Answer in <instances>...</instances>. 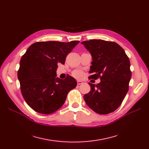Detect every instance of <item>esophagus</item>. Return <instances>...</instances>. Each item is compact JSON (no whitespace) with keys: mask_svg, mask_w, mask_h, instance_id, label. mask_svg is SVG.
Listing matches in <instances>:
<instances>
[{"mask_svg":"<svg viewBox=\"0 0 149 149\" xmlns=\"http://www.w3.org/2000/svg\"><path fill=\"white\" fill-rule=\"evenodd\" d=\"M77 84H78V85L82 84H83V81H80V80H78L77 81Z\"/></svg>","mask_w":149,"mask_h":149,"instance_id":"obj_1","label":"esophagus"}]
</instances>
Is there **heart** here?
<instances>
[{
    "instance_id": "heart-1",
    "label": "heart",
    "mask_w": 149,
    "mask_h": 149,
    "mask_svg": "<svg viewBox=\"0 0 149 149\" xmlns=\"http://www.w3.org/2000/svg\"><path fill=\"white\" fill-rule=\"evenodd\" d=\"M73 76L76 78H81L83 77V73L80 70H76L73 72Z\"/></svg>"
}]
</instances>
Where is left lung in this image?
Listing matches in <instances>:
<instances>
[{"label": "left lung", "mask_w": 149, "mask_h": 149, "mask_svg": "<svg viewBox=\"0 0 149 149\" xmlns=\"http://www.w3.org/2000/svg\"><path fill=\"white\" fill-rule=\"evenodd\" d=\"M91 53L93 61L90 78L101 81L89 83L90 92L84 94L86 104L96 113L107 114L118 109L129 89L131 78L130 61L123 48L118 43L102 40L81 42Z\"/></svg>", "instance_id": "left-lung-1"}]
</instances>
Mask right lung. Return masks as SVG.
Listing matches in <instances>:
<instances>
[{
	"label": "right lung",
	"mask_w": 149,
	"mask_h": 149,
	"mask_svg": "<svg viewBox=\"0 0 149 149\" xmlns=\"http://www.w3.org/2000/svg\"><path fill=\"white\" fill-rule=\"evenodd\" d=\"M79 41L40 42L30 45L20 61L18 79L26 104L40 114H49L63 105L77 82L71 76L56 77L58 63L64 65L68 54Z\"/></svg>",
	"instance_id": "obj_1"
}]
</instances>
